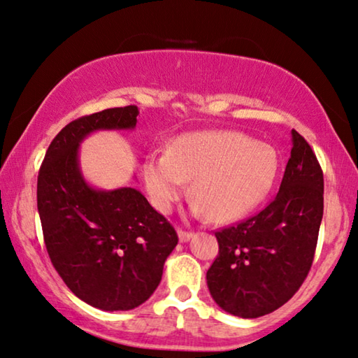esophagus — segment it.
<instances>
[{"instance_id":"esophagus-1","label":"esophagus","mask_w":358,"mask_h":358,"mask_svg":"<svg viewBox=\"0 0 358 358\" xmlns=\"http://www.w3.org/2000/svg\"><path fill=\"white\" fill-rule=\"evenodd\" d=\"M178 236H179V241L180 243H187V241H190V239L193 238V233L192 231L178 230Z\"/></svg>"}]
</instances>
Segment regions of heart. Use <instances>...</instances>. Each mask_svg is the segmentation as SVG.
<instances>
[{
    "instance_id": "heart-1",
    "label": "heart",
    "mask_w": 358,
    "mask_h": 358,
    "mask_svg": "<svg viewBox=\"0 0 358 358\" xmlns=\"http://www.w3.org/2000/svg\"><path fill=\"white\" fill-rule=\"evenodd\" d=\"M278 168V152L266 143L230 130L195 131L179 136L166 154H150L144 180L152 203L163 214L173 209L192 180L190 192L196 196L193 214L230 222L263 201Z\"/></svg>"
}]
</instances>
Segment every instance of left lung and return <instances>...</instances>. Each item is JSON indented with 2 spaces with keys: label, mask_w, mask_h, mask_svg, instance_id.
Returning <instances> with one entry per match:
<instances>
[{
  "label": "left lung",
  "mask_w": 358,
  "mask_h": 358,
  "mask_svg": "<svg viewBox=\"0 0 358 358\" xmlns=\"http://www.w3.org/2000/svg\"><path fill=\"white\" fill-rule=\"evenodd\" d=\"M324 215V173L300 133L274 200L238 225L215 233L219 255L206 280L214 301L233 315L255 319L276 311L311 269Z\"/></svg>",
  "instance_id": "obj_1"
}]
</instances>
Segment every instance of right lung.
<instances>
[{
	"label": "right lung",
	"instance_id": "1",
	"mask_svg": "<svg viewBox=\"0 0 358 358\" xmlns=\"http://www.w3.org/2000/svg\"><path fill=\"white\" fill-rule=\"evenodd\" d=\"M136 106L73 120L52 141L38 176L47 254L63 282L103 311L138 308L160 284L178 244L173 225L131 187L98 190L79 166V145L98 130H133Z\"/></svg>",
	"mask_w": 358,
	"mask_h": 358
}]
</instances>
